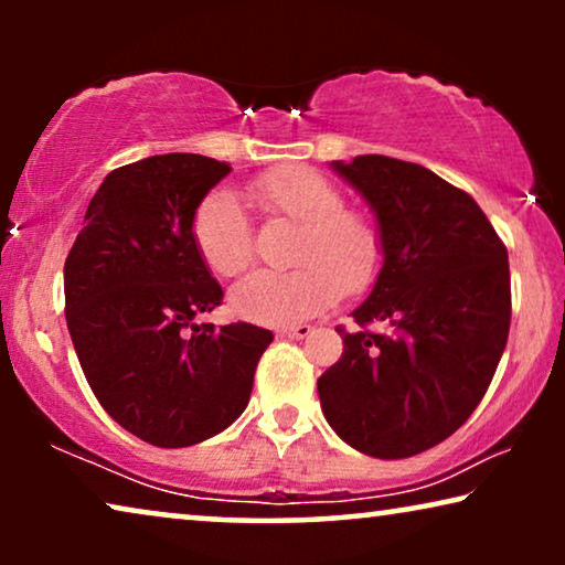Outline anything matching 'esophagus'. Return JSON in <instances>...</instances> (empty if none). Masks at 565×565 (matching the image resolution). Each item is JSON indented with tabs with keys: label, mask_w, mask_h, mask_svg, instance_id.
Masks as SVG:
<instances>
[{
	"label": "esophagus",
	"mask_w": 565,
	"mask_h": 565,
	"mask_svg": "<svg viewBox=\"0 0 565 565\" xmlns=\"http://www.w3.org/2000/svg\"><path fill=\"white\" fill-rule=\"evenodd\" d=\"M277 334L285 337V339H308L313 334V327H308V323H298V327L277 329Z\"/></svg>",
	"instance_id": "1"
}]
</instances>
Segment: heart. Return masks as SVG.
<instances>
[{
	"mask_svg": "<svg viewBox=\"0 0 565 565\" xmlns=\"http://www.w3.org/2000/svg\"><path fill=\"white\" fill-rule=\"evenodd\" d=\"M252 195L267 218L298 223L292 273H254L231 292V308L259 323H296L362 292L383 269V234L373 215L347 207L331 180L308 167L273 169L252 180ZM192 244L218 277H236L254 259V231L238 198L215 188L200 200L190 223Z\"/></svg>",
	"mask_w": 565,
	"mask_h": 565,
	"instance_id": "heart-1",
	"label": "heart"
}]
</instances>
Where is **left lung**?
<instances>
[{"instance_id":"obj_1","label":"left lung","mask_w":565,"mask_h":565,"mask_svg":"<svg viewBox=\"0 0 565 565\" xmlns=\"http://www.w3.org/2000/svg\"><path fill=\"white\" fill-rule=\"evenodd\" d=\"M334 172L375 211L385 254L352 311L360 329H337L344 350L319 377L321 408L354 450L412 458L460 429L489 391L512 321L507 246L466 190L422 164L365 153Z\"/></svg>"}]
</instances>
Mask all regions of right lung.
Masks as SVG:
<instances>
[{
  "label": "right lung",
  "mask_w": 565,
  "mask_h": 565,
  "mask_svg": "<svg viewBox=\"0 0 565 565\" xmlns=\"http://www.w3.org/2000/svg\"><path fill=\"white\" fill-rule=\"evenodd\" d=\"M231 172L200 153L113 169L89 200L64 265L66 327L92 393L122 429L157 447L218 435L249 404L273 331L195 316L223 290L192 244L200 200Z\"/></svg>",
  "instance_id": "add662e5"
}]
</instances>
